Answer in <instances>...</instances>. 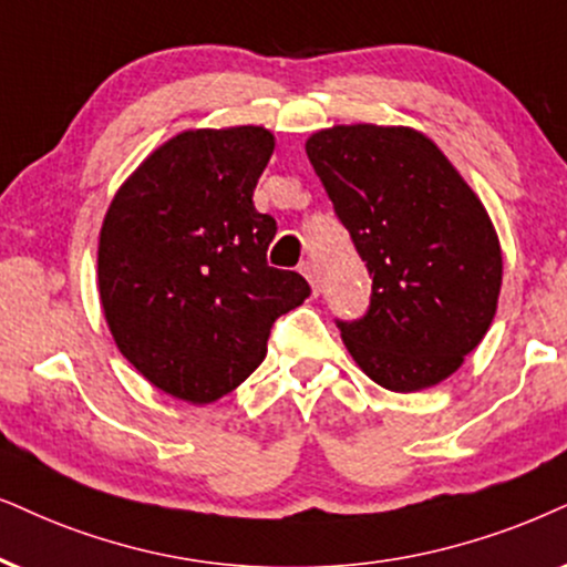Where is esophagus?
<instances>
[{"label":"esophagus","instance_id":"1","mask_svg":"<svg viewBox=\"0 0 567 567\" xmlns=\"http://www.w3.org/2000/svg\"><path fill=\"white\" fill-rule=\"evenodd\" d=\"M300 271H303V277L308 279V282H311L313 296H319V292H321V271H319L317 264L303 261V264H300Z\"/></svg>","mask_w":567,"mask_h":567}]
</instances>
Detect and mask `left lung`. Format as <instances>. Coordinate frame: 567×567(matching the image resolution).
<instances>
[{
	"instance_id": "left-lung-1",
	"label": "left lung",
	"mask_w": 567,
	"mask_h": 567,
	"mask_svg": "<svg viewBox=\"0 0 567 567\" xmlns=\"http://www.w3.org/2000/svg\"><path fill=\"white\" fill-rule=\"evenodd\" d=\"M306 154L371 275L369 311L337 319L342 342L386 390L440 384L497 311L503 250L484 204L411 127L334 125Z\"/></svg>"
}]
</instances>
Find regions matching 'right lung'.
<instances>
[{
	"instance_id": "1",
	"label": "right lung",
	"mask_w": 567,
	"mask_h": 567,
	"mask_svg": "<svg viewBox=\"0 0 567 567\" xmlns=\"http://www.w3.org/2000/svg\"><path fill=\"white\" fill-rule=\"evenodd\" d=\"M275 135L185 131L127 177L99 235V296L120 353L185 403L254 374L271 324L311 288L267 264L277 221L254 206Z\"/></svg>"
}]
</instances>
